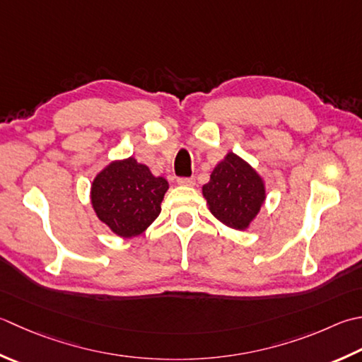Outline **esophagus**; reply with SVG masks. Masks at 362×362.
Masks as SVG:
<instances>
[{"label": "esophagus", "instance_id": "obj_1", "mask_svg": "<svg viewBox=\"0 0 362 362\" xmlns=\"http://www.w3.org/2000/svg\"><path fill=\"white\" fill-rule=\"evenodd\" d=\"M177 183H179V185H182V187H194V179H193V177H187V179H185V177H182V179H179V180H177Z\"/></svg>", "mask_w": 362, "mask_h": 362}]
</instances>
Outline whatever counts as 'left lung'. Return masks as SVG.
Segmentation results:
<instances>
[{
    "instance_id": "obj_1",
    "label": "left lung",
    "mask_w": 362,
    "mask_h": 362,
    "mask_svg": "<svg viewBox=\"0 0 362 362\" xmlns=\"http://www.w3.org/2000/svg\"><path fill=\"white\" fill-rule=\"evenodd\" d=\"M210 214L235 230L250 229L267 199V185L250 163L229 152L202 187Z\"/></svg>"
}]
</instances>
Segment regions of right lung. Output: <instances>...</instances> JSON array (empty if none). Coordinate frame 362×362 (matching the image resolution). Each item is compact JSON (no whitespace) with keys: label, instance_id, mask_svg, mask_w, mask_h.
I'll use <instances>...</instances> for the list:
<instances>
[{"label":"right lung","instance_id":"right-lung-1","mask_svg":"<svg viewBox=\"0 0 362 362\" xmlns=\"http://www.w3.org/2000/svg\"><path fill=\"white\" fill-rule=\"evenodd\" d=\"M169 183L136 158L112 160L90 183V205L115 235L133 238L148 229L161 211Z\"/></svg>","mask_w":362,"mask_h":362}]
</instances>
